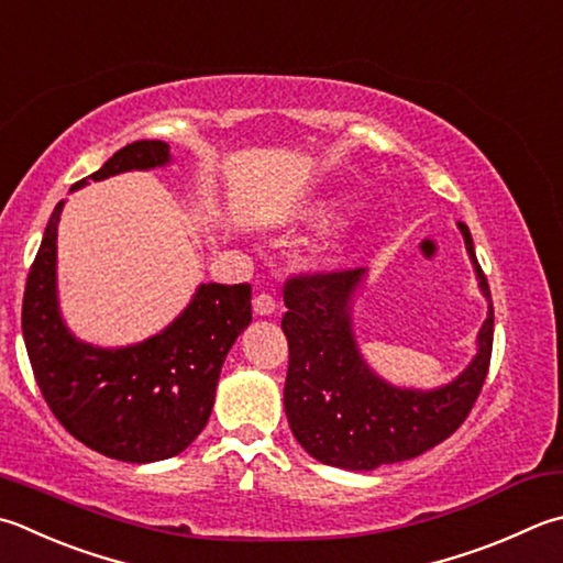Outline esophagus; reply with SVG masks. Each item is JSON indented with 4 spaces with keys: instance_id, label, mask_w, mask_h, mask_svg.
<instances>
[{
    "instance_id": "esophagus-1",
    "label": "esophagus",
    "mask_w": 563,
    "mask_h": 563,
    "mask_svg": "<svg viewBox=\"0 0 563 563\" xmlns=\"http://www.w3.org/2000/svg\"><path fill=\"white\" fill-rule=\"evenodd\" d=\"M252 306H254V313H257V316H272L274 311H277V301H274V296L267 294V291L254 296Z\"/></svg>"
}]
</instances>
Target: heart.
I'll list each match as a JSON object with an SVG mask.
<instances>
[{"instance_id": "1", "label": "heart", "mask_w": 563, "mask_h": 563, "mask_svg": "<svg viewBox=\"0 0 563 563\" xmlns=\"http://www.w3.org/2000/svg\"><path fill=\"white\" fill-rule=\"evenodd\" d=\"M345 203H341V200H328V203H321L316 206L313 210H309V222L316 228H328L333 225V222L341 220L345 216Z\"/></svg>"}]
</instances>
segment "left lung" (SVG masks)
<instances>
[{
	"label": "left lung",
	"instance_id": "1",
	"mask_svg": "<svg viewBox=\"0 0 563 563\" xmlns=\"http://www.w3.org/2000/svg\"><path fill=\"white\" fill-rule=\"evenodd\" d=\"M465 250L487 299L478 353L439 389H405L375 375L357 350L353 299L365 269L316 272L286 279L282 331L289 341L284 409L296 441L316 461L345 471L417 459L446 441L468 417L493 355L490 286L475 260L471 230L459 222Z\"/></svg>",
	"mask_w": 563,
	"mask_h": 563
}]
</instances>
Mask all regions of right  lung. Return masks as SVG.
Segmentation results:
<instances>
[{
  "label": "right lung",
  "instance_id": "1",
  "mask_svg": "<svg viewBox=\"0 0 563 563\" xmlns=\"http://www.w3.org/2000/svg\"><path fill=\"white\" fill-rule=\"evenodd\" d=\"M172 162L168 144L142 140L114 152L92 181ZM88 178L73 184L82 188ZM53 210L31 264L21 331L46 405L70 437L108 459L152 463L190 446L213 411L220 367L252 321L250 284H200L181 316L150 341L95 347L78 341L58 311Z\"/></svg>",
  "mask_w": 563,
  "mask_h": 563
}]
</instances>
